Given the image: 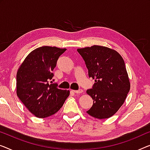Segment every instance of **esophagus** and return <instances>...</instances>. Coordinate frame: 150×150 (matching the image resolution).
<instances>
[{"label": "esophagus", "mask_w": 150, "mask_h": 150, "mask_svg": "<svg viewBox=\"0 0 150 150\" xmlns=\"http://www.w3.org/2000/svg\"><path fill=\"white\" fill-rule=\"evenodd\" d=\"M83 89H79V90H74L73 91V92L74 93H82L83 92Z\"/></svg>", "instance_id": "1"}]
</instances>
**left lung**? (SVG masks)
Instances as JSON below:
<instances>
[{"label":"left lung","instance_id":"obj_1","mask_svg":"<svg viewBox=\"0 0 150 150\" xmlns=\"http://www.w3.org/2000/svg\"><path fill=\"white\" fill-rule=\"evenodd\" d=\"M77 52L86 62L89 77L95 79L92 88L86 91L93 100L87 113L99 119L111 117L130 90L123 59L116 50L102 46L78 48Z\"/></svg>","mask_w":150,"mask_h":150}]
</instances>
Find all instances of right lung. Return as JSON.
Returning <instances> with one entry per match:
<instances>
[{"label": "right lung", "instance_id": "1", "mask_svg": "<svg viewBox=\"0 0 150 150\" xmlns=\"http://www.w3.org/2000/svg\"><path fill=\"white\" fill-rule=\"evenodd\" d=\"M66 48L42 46L33 50L17 73V95L31 113L38 118L53 115L61 109L70 93L52 83L53 69Z\"/></svg>", "mask_w": 150, "mask_h": 150}]
</instances>
